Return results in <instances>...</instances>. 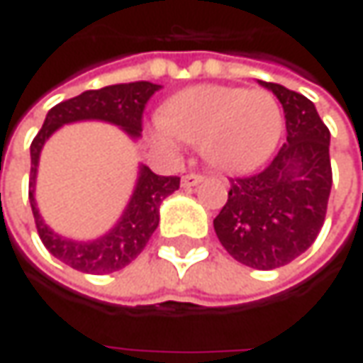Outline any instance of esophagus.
Listing matches in <instances>:
<instances>
[{"label": "esophagus", "mask_w": 363, "mask_h": 363, "mask_svg": "<svg viewBox=\"0 0 363 363\" xmlns=\"http://www.w3.org/2000/svg\"><path fill=\"white\" fill-rule=\"evenodd\" d=\"M202 174H186L182 177V186H184V188H194V186H198V184H202Z\"/></svg>", "instance_id": "obj_1"}]
</instances>
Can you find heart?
<instances>
[{
  "mask_svg": "<svg viewBox=\"0 0 363 363\" xmlns=\"http://www.w3.org/2000/svg\"><path fill=\"white\" fill-rule=\"evenodd\" d=\"M283 125V111L271 92L206 84L179 92L163 106L151 139L169 153L182 141L200 147L208 165L238 174L269 160Z\"/></svg>",
  "mask_w": 363,
  "mask_h": 363,
  "instance_id": "obj_1",
  "label": "heart"
}]
</instances>
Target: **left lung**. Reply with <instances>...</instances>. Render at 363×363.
<instances>
[{
    "label": "left lung",
    "instance_id": "8db88e82",
    "mask_svg": "<svg viewBox=\"0 0 363 363\" xmlns=\"http://www.w3.org/2000/svg\"><path fill=\"white\" fill-rule=\"evenodd\" d=\"M264 89L285 108L286 143L248 177L230 179L228 200L214 218L218 240L232 258L258 271L285 267L315 242L331 191L329 129L315 105L274 82Z\"/></svg>",
    "mask_w": 363,
    "mask_h": 363
}]
</instances>
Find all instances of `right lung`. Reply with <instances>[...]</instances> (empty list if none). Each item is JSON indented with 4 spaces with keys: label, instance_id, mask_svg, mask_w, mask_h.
<instances>
[{
    "label": "right lung",
    "instance_id": "obj_1",
    "mask_svg": "<svg viewBox=\"0 0 363 363\" xmlns=\"http://www.w3.org/2000/svg\"><path fill=\"white\" fill-rule=\"evenodd\" d=\"M160 84L139 80L129 84H113L99 91H86L74 99L52 106L42 129L32 141V169H30V206L40 240L50 255L64 264L89 274H108L121 271L141 255L151 234L160 224L161 202L179 188V177L153 174L147 165L139 167L137 186L119 222L96 240H70L46 226L35 206L34 188L40 151L56 129L77 121H106L119 125L127 135L137 139L143 131V111L147 101L160 91Z\"/></svg>",
    "mask_w": 363,
    "mask_h": 363
}]
</instances>
